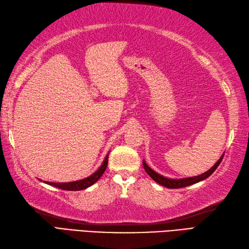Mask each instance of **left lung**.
<instances>
[{
	"label": "left lung",
	"instance_id": "obj_1",
	"mask_svg": "<svg viewBox=\"0 0 249 249\" xmlns=\"http://www.w3.org/2000/svg\"><path fill=\"white\" fill-rule=\"evenodd\" d=\"M223 158H224V153H223V156L219 158L218 161L215 163L208 171H206V173H203L199 176L190 177V178H182V179H169V178H166V177L156 173V171H154L152 168L148 166L147 163L145 162V160H142V166H143V168H145L146 173L150 176L151 178L157 182V183L167 187V189H180V187H185V186H189L192 184H195V183H197V182H200L204 179H207L208 177L211 176L215 171V169L218 167V165L220 164V162H222Z\"/></svg>",
	"mask_w": 249,
	"mask_h": 249
}]
</instances>
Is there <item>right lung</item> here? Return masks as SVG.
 I'll list each match as a JSON object with an SVG mask.
<instances>
[{"label":"right lung","instance_id":"add662e5","mask_svg":"<svg viewBox=\"0 0 249 249\" xmlns=\"http://www.w3.org/2000/svg\"><path fill=\"white\" fill-rule=\"evenodd\" d=\"M107 162H108V153L107 154V157H106V159H104V161H103L101 166L99 167L92 175H90L89 177H87V178H84L82 180H76V181H72V182H49V181H43V182L49 185L56 187V189H62L65 191L85 190V189H87V187H89L92 184H95L96 182L101 178V176L104 174V171H106V169L107 167Z\"/></svg>","mask_w":249,"mask_h":249}]
</instances>
